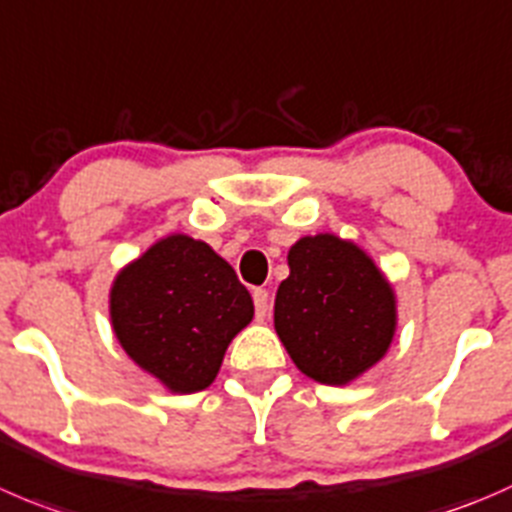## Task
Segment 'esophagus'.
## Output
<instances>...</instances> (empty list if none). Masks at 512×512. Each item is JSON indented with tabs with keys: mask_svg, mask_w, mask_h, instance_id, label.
<instances>
[{
	"mask_svg": "<svg viewBox=\"0 0 512 512\" xmlns=\"http://www.w3.org/2000/svg\"><path fill=\"white\" fill-rule=\"evenodd\" d=\"M252 300H255V312H257V317H265L267 310H270V295H267V290H262V287H257V290L252 292Z\"/></svg>",
	"mask_w": 512,
	"mask_h": 512,
	"instance_id": "1",
	"label": "esophagus"
}]
</instances>
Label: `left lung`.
<instances>
[{"mask_svg":"<svg viewBox=\"0 0 512 512\" xmlns=\"http://www.w3.org/2000/svg\"><path fill=\"white\" fill-rule=\"evenodd\" d=\"M290 277L275 297L287 355L322 385H347L388 352L398 327L395 290L365 250L320 232L287 252Z\"/></svg>","mask_w":512,"mask_h":512,"instance_id":"1","label":"left lung"}]
</instances>
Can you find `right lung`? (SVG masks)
Here are the masks:
<instances>
[{
    "label": "right lung",
    "instance_id": "1",
    "mask_svg": "<svg viewBox=\"0 0 512 512\" xmlns=\"http://www.w3.org/2000/svg\"><path fill=\"white\" fill-rule=\"evenodd\" d=\"M252 315L235 270L207 242L180 232L124 265L109 290L122 350L177 395L210 388L227 345Z\"/></svg>",
    "mask_w": 512,
    "mask_h": 512
}]
</instances>
